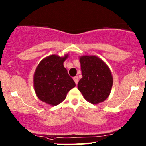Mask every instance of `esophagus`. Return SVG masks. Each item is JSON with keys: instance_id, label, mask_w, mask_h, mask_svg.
I'll list each match as a JSON object with an SVG mask.
<instances>
[{"instance_id": "esophagus-1", "label": "esophagus", "mask_w": 146, "mask_h": 146, "mask_svg": "<svg viewBox=\"0 0 146 146\" xmlns=\"http://www.w3.org/2000/svg\"><path fill=\"white\" fill-rule=\"evenodd\" d=\"M73 80H74V81H75V82H76V84H78V80H79V78H78V76L74 77V78H73Z\"/></svg>"}]
</instances>
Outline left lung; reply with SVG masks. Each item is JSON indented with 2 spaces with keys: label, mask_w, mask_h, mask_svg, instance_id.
<instances>
[{
  "label": "left lung",
  "mask_w": 146,
  "mask_h": 146,
  "mask_svg": "<svg viewBox=\"0 0 146 146\" xmlns=\"http://www.w3.org/2000/svg\"><path fill=\"white\" fill-rule=\"evenodd\" d=\"M79 58L82 78L78 82V89L90 103L105 101L113 85V79L110 68L97 56L82 55Z\"/></svg>",
  "instance_id": "8db88e82"
}]
</instances>
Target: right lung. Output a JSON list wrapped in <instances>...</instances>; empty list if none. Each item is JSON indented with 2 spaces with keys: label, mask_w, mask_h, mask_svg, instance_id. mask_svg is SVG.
Here are the masks:
<instances>
[{
  "label": "right lung",
  "mask_w": 146,
  "mask_h": 146,
  "mask_svg": "<svg viewBox=\"0 0 146 146\" xmlns=\"http://www.w3.org/2000/svg\"><path fill=\"white\" fill-rule=\"evenodd\" d=\"M68 57V54L64 57L48 56L39 62L35 71L33 84L36 96L51 106L64 101L67 93L76 86L64 66V62Z\"/></svg>",
  "instance_id": "obj_1"
}]
</instances>
